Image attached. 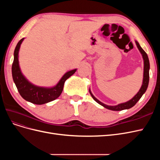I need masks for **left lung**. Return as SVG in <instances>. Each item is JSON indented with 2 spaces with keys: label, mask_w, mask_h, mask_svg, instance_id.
<instances>
[{
  "label": "left lung",
  "mask_w": 160,
  "mask_h": 160,
  "mask_svg": "<svg viewBox=\"0 0 160 160\" xmlns=\"http://www.w3.org/2000/svg\"><path fill=\"white\" fill-rule=\"evenodd\" d=\"M135 43H136L137 47L139 49V51L141 52V53L142 54L143 59V61H144V71H143V84L142 85L141 89H139L138 93L136 95H135L132 99L129 100V101H128V102L121 103V104H119V105H115V106H109V105H105L103 103H101V101H99L98 99H97L95 98V97L93 95V94L91 93V91L89 90V93H90L91 97L93 98V99L96 101V102L98 103L101 105L103 106L104 108H107L108 109L112 110V111H122V110H123V109H129L133 107V106L137 103L138 101L140 99V98H142V96L143 95V94L145 93V92H146V91L148 88V83H149V59H148L147 53L144 51V50L141 47V46L139 45V43L137 41H135Z\"/></svg>",
  "instance_id": "1"
}]
</instances>
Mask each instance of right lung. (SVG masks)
<instances>
[{"label": "right lung", "mask_w": 160, "mask_h": 160, "mask_svg": "<svg viewBox=\"0 0 160 160\" xmlns=\"http://www.w3.org/2000/svg\"><path fill=\"white\" fill-rule=\"evenodd\" d=\"M23 39L24 38L18 41L14 49V61L12 65V79L18 91L24 99L37 105L44 104L56 99L61 94L65 81L72 75H73L77 69L66 72L54 88H43L32 85L22 75L19 68L18 55Z\"/></svg>", "instance_id": "obj_1"}]
</instances>
